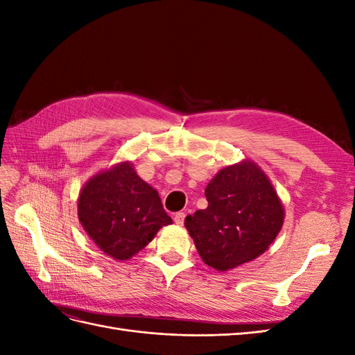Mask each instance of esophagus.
<instances>
[{
	"instance_id": "1",
	"label": "esophagus",
	"mask_w": 355,
	"mask_h": 355,
	"mask_svg": "<svg viewBox=\"0 0 355 355\" xmlns=\"http://www.w3.org/2000/svg\"><path fill=\"white\" fill-rule=\"evenodd\" d=\"M173 220L176 225H184L185 222V213L184 211H178L175 216H173Z\"/></svg>"
}]
</instances>
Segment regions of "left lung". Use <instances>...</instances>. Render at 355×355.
I'll return each mask as SVG.
<instances>
[{
	"instance_id": "1",
	"label": "left lung",
	"mask_w": 355,
	"mask_h": 355,
	"mask_svg": "<svg viewBox=\"0 0 355 355\" xmlns=\"http://www.w3.org/2000/svg\"><path fill=\"white\" fill-rule=\"evenodd\" d=\"M209 206L185 218L202 262L228 271L261 256L280 232L284 207L250 159L218 171L204 192Z\"/></svg>"
}]
</instances>
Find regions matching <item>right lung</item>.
Returning a JSON list of instances; mask_svg holds the SVG:
<instances>
[{"instance_id":"obj_1","label":"right lung","mask_w":355,"mask_h":355,"mask_svg":"<svg viewBox=\"0 0 355 355\" xmlns=\"http://www.w3.org/2000/svg\"><path fill=\"white\" fill-rule=\"evenodd\" d=\"M78 219L102 252L128 261L171 223L158 192L130 161L94 175L80 192Z\"/></svg>"}]
</instances>
